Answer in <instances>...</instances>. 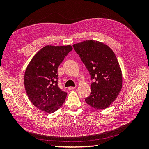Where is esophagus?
I'll list each match as a JSON object with an SVG mask.
<instances>
[{
    "instance_id": "34e87169",
    "label": "esophagus",
    "mask_w": 149,
    "mask_h": 149,
    "mask_svg": "<svg viewBox=\"0 0 149 149\" xmlns=\"http://www.w3.org/2000/svg\"><path fill=\"white\" fill-rule=\"evenodd\" d=\"M75 89V87H68V90H73V89Z\"/></svg>"
}]
</instances>
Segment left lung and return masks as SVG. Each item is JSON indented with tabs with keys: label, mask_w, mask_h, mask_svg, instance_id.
I'll use <instances>...</instances> for the list:
<instances>
[{
	"label": "left lung",
	"mask_w": 149,
	"mask_h": 149,
	"mask_svg": "<svg viewBox=\"0 0 149 149\" xmlns=\"http://www.w3.org/2000/svg\"><path fill=\"white\" fill-rule=\"evenodd\" d=\"M73 47L94 80L86 102L97 109H106L116 100L123 86L121 69L114 52L107 45L94 40Z\"/></svg>",
	"instance_id": "1"
}]
</instances>
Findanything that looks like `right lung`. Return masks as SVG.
I'll use <instances>...</instances> for the list:
<instances>
[{"label": "right lung", "instance_id": "obj_1", "mask_svg": "<svg viewBox=\"0 0 149 149\" xmlns=\"http://www.w3.org/2000/svg\"><path fill=\"white\" fill-rule=\"evenodd\" d=\"M72 49L71 45L45 46L27 66L25 88L31 103L41 111L53 113L64 103L67 93L58 87V68Z\"/></svg>", "mask_w": 149, "mask_h": 149}]
</instances>
